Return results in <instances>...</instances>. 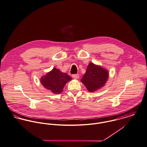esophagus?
Wrapping results in <instances>:
<instances>
[{"instance_id": "obj_1", "label": "esophagus", "mask_w": 147, "mask_h": 147, "mask_svg": "<svg viewBox=\"0 0 147 147\" xmlns=\"http://www.w3.org/2000/svg\"><path fill=\"white\" fill-rule=\"evenodd\" d=\"M72 77L75 79H78L79 78V75L78 74H74L72 75Z\"/></svg>"}]
</instances>
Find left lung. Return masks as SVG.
I'll return each instance as SVG.
<instances>
[{
  "instance_id": "1",
  "label": "left lung",
  "mask_w": 147,
  "mask_h": 147,
  "mask_svg": "<svg viewBox=\"0 0 147 147\" xmlns=\"http://www.w3.org/2000/svg\"><path fill=\"white\" fill-rule=\"evenodd\" d=\"M108 78L109 72L107 69L90 62L88 66L85 74L81 79V82L89 92L92 93L103 88Z\"/></svg>"
}]
</instances>
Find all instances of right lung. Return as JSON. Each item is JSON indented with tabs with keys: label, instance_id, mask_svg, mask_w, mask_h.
<instances>
[{
	"label": "right lung",
	"instance_id": "right-lung-1",
	"mask_svg": "<svg viewBox=\"0 0 147 147\" xmlns=\"http://www.w3.org/2000/svg\"><path fill=\"white\" fill-rule=\"evenodd\" d=\"M72 79L66 73L62 72L59 69L53 68L40 78V82L47 90L54 94L61 93L67 82Z\"/></svg>",
	"mask_w": 147,
	"mask_h": 147
}]
</instances>
